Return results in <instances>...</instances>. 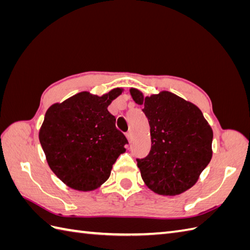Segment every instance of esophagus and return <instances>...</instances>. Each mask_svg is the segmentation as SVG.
<instances>
[{
    "instance_id": "34e87169",
    "label": "esophagus",
    "mask_w": 250,
    "mask_h": 250,
    "mask_svg": "<svg viewBox=\"0 0 250 250\" xmlns=\"http://www.w3.org/2000/svg\"><path fill=\"white\" fill-rule=\"evenodd\" d=\"M125 136H126V139H128L129 143H131V141H132V133H131L130 131H129V132H126V133H125Z\"/></svg>"
}]
</instances>
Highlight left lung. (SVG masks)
Listing matches in <instances>:
<instances>
[{
  "label": "left lung",
  "instance_id": "left-lung-1",
  "mask_svg": "<svg viewBox=\"0 0 250 250\" xmlns=\"http://www.w3.org/2000/svg\"><path fill=\"white\" fill-rule=\"evenodd\" d=\"M130 94L144 106L150 126L149 155L136 160L145 185L161 195L193 187L213 156V130L201 109L168 91L145 97L131 88Z\"/></svg>",
  "mask_w": 250,
  "mask_h": 250
}]
</instances>
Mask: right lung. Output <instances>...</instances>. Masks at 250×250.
<instances>
[{
	"instance_id": "right-lung-1",
	"label": "right lung",
	"mask_w": 250,
	"mask_h": 250,
	"mask_svg": "<svg viewBox=\"0 0 250 250\" xmlns=\"http://www.w3.org/2000/svg\"><path fill=\"white\" fill-rule=\"evenodd\" d=\"M124 91L103 95L79 92L47 109L39 139L50 169L77 191H92L108 179L113 164L125 152V136L116 129L108 105Z\"/></svg>"
}]
</instances>
